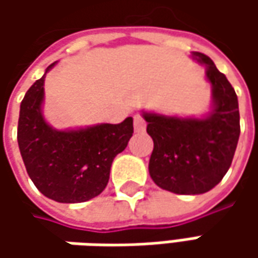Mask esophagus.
Here are the masks:
<instances>
[{
  "instance_id": "obj_1",
  "label": "esophagus",
  "mask_w": 258,
  "mask_h": 258,
  "mask_svg": "<svg viewBox=\"0 0 258 258\" xmlns=\"http://www.w3.org/2000/svg\"><path fill=\"white\" fill-rule=\"evenodd\" d=\"M134 124H135V132H138V134L144 132L145 127H146V122H145V119L141 116V114H135Z\"/></svg>"
}]
</instances>
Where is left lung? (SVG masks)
Here are the masks:
<instances>
[{
    "label": "left lung",
    "instance_id": "8db88e82",
    "mask_svg": "<svg viewBox=\"0 0 258 258\" xmlns=\"http://www.w3.org/2000/svg\"><path fill=\"white\" fill-rule=\"evenodd\" d=\"M205 64L213 89V110L203 119L146 113V132L154 139L149 175L166 191L181 195L208 192L233 162L240 138L238 100L233 86L208 55L192 51Z\"/></svg>",
    "mask_w": 258,
    "mask_h": 258
}]
</instances>
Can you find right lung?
Listing matches in <instances>:
<instances>
[{"mask_svg":"<svg viewBox=\"0 0 258 258\" xmlns=\"http://www.w3.org/2000/svg\"><path fill=\"white\" fill-rule=\"evenodd\" d=\"M44 77L28 89L20 106V152L28 176L43 195L57 203H85L106 188L114 156L132 138L134 119L76 131L53 129L41 112Z\"/></svg>","mask_w":258,"mask_h":258,"instance_id":"right-lung-1","label":"right lung"}]
</instances>
